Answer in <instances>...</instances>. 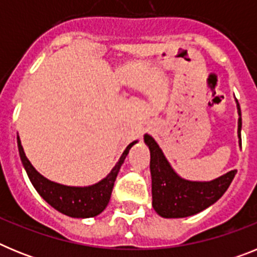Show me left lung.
<instances>
[{"mask_svg":"<svg viewBox=\"0 0 257 257\" xmlns=\"http://www.w3.org/2000/svg\"><path fill=\"white\" fill-rule=\"evenodd\" d=\"M238 114V138L239 145L240 106L237 100ZM144 140L151 151V174H152V198L153 208L158 215L167 219L172 217H188L201 212L213 205L226 192L234 179L237 170H231L220 178L211 181H189L181 179L172 170L162 151L151 135H144Z\"/></svg>","mask_w":257,"mask_h":257,"instance_id":"left-lung-1","label":"left lung"}]
</instances>
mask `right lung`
<instances>
[{
  "instance_id": "right-lung-1",
  "label": "right lung",
  "mask_w": 257,
  "mask_h": 257,
  "mask_svg": "<svg viewBox=\"0 0 257 257\" xmlns=\"http://www.w3.org/2000/svg\"><path fill=\"white\" fill-rule=\"evenodd\" d=\"M135 143L136 142H133L131 144H128L117 165L113 167V170L109 172L105 179L94 185H90V187H67V185H61V184L47 180L40 172L36 171V169L32 166L23 151L22 143L18 136L20 160L28 174L29 180L33 184L38 194L59 212L70 217H77V219L94 217L105 210L109 199H110L118 171L121 169L126 156L128 154V151Z\"/></svg>"
}]
</instances>
